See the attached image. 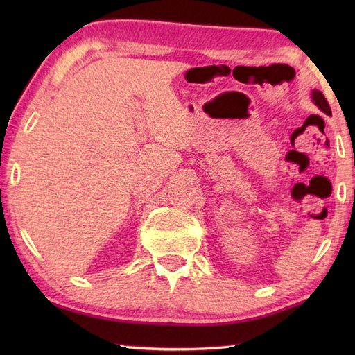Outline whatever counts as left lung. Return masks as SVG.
Here are the masks:
<instances>
[{"mask_svg": "<svg viewBox=\"0 0 355 355\" xmlns=\"http://www.w3.org/2000/svg\"><path fill=\"white\" fill-rule=\"evenodd\" d=\"M313 101H314V103L318 105V107L323 111V112H327V114L329 116L331 114V108H329V103H328V101L325 99V96H323L320 92H318V89H314L313 92Z\"/></svg>", "mask_w": 355, "mask_h": 355, "instance_id": "left-lung-1", "label": "left lung"}]
</instances>
